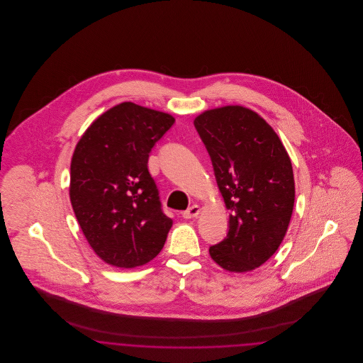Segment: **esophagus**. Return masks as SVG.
Listing matches in <instances>:
<instances>
[{
	"instance_id": "esophagus-1",
	"label": "esophagus",
	"mask_w": 363,
	"mask_h": 363,
	"mask_svg": "<svg viewBox=\"0 0 363 363\" xmlns=\"http://www.w3.org/2000/svg\"><path fill=\"white\" fill-rule=\"evenodd\" d=\"M200 211H201L200 206L193 204L191 207L188 208L186 211H184V212H182V216H184L185 219H191V218H196V216L200 213Z\"/></svg>"
}]
</instances>
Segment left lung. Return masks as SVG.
<instances>
[{"label":"left lung","mask_w":363,"mask_h":363,"mask_svg":"<svg viewBox=\"0 0 363 363\" xmlns=\"http://www.w3.org/2000/svg\"><path fill=\"white\" fill-rule=\"evenodd\" d=\"M194 126L230 211L227 237L211 246L209 255L228 272L253 271L277 252L290 225L291 159L274 128L247 107L206 110Z\"/></svg>","instance_id":"obj_1"}]
</instances>
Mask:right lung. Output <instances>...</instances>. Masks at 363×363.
Listing matches in <instances>:
<instances>
[{
  "label": "right lung",
  "instance_id": "1",
  "mask_svg": "<svg viewBox=\"0 0 363 363\" xmlns=\"http://www.w3.org/2000/svg\"><path fill=\"white\" fill-rule=\"evenodd\" d=\"M174 121L167 113L123 102L99 116L76 144L70 203L89 246L108 265H144L166 242L173 220L162 212L148 156Z\"/></svg>",
  "mask_w": 363,
  "mask_h": 363
}]
</instances>
